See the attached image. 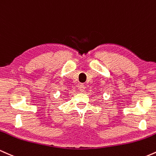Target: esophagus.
Listing matches in <instances>:
<instances>
[{"mask_svg":"<svg viewBox=\"0 0 156 156\" xmlns=\"http://www.w3.org/2000/svg\"><path fill=\"white\" fill-rule=\"evenodd\" d=\"M79 89H80V90L81 92H83L85 91V85H83V84H81V85H80V86H79Z\"/></svg>","mask_w":156,"mask_h":156,"instance_id":"obj_1","label":"esophagus"}]
</instances>
